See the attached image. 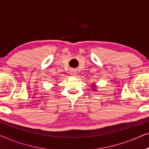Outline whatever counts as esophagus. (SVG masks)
<instances>
[{"label": "esophagus", "mask_w": 149, "mask_h": 149, "mask_svg": "<svg viewBox=\"0 0 149 149\" xmlns=\"http://www.w3.org/2000/svg\"><path fill=\"white\" fill-rule=\"evenodd\" d=\"M76 74H77V72H76V70H72L70 71V74L75 75Z\"/></svg>", "instance_id": "esophagus-1"}]
</instances>
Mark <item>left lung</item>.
<instances>
[{
    "label": "left lung",
    "mask_w": 149,
    "mask_h": 149,
    "mask_svg": "<svg viewBox=\"0 0 149 149\" xmlns=\"http://www.w3.org/2000/svg\"><path fill=\"white\" fill-rule=\"evenodd\" d=\"M94 89V87H93V89Z\"/></svg>",
    "instance_id": "obj_1"
}]
</instances>
